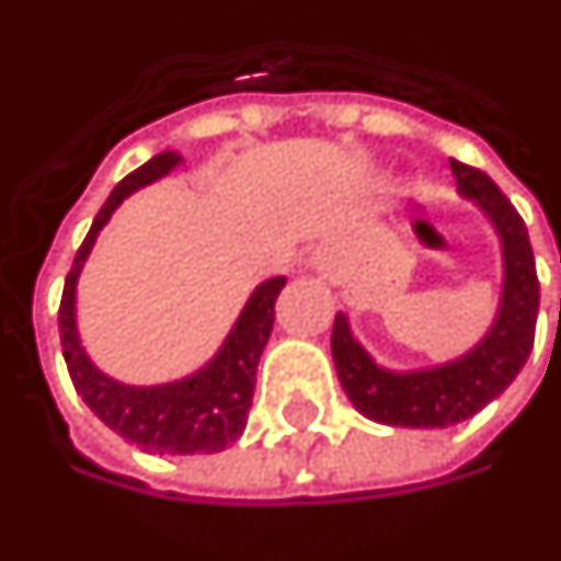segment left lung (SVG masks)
I'll list each match as a JSON object with an SVG mask.
<instances>
[{
    "label": "left lung",
    "mask_w": 561,
    "mask_h": 561,
    "mask_svg": "<svg viewBox=\"0 0 561 561\" xmlns=\"http://www.w3.org/2000/svg\"><path fill=\"white\" fill-rule=\"evenodd\" d=\"M449 167L458 191L480 203L501 237L504 291L499 319L483 343L465 358L431 370L391 374L370 362V355L348 334L346 319L336 316L331 334L336 376L355 410L382 425L446 428L461 419H471L511 386L535 346L540 285L526 221L483 170L458 160Z\"/></svg>",
    "instance_id": "obj_1"
}]
</instances>
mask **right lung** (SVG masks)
Returning <instances> with one entry per match:
<instances>
[{
  "instance_id": "1",
  "label": "right lung",
  "mask_w": 561,
  "mask_h": 561,
  "mask_svg": "<svg viewBox=\"0 0 561 561\" xmlns=\"http://www.w3.org/2000/svg\"><path fill=\"white\" fill-rule=\"evenodd\" d=\"M179 160H182L179 154L163 151L117 182L78 249L60 300L62 358H66L76 391L108 428L127 437L130 444L142 446L145 453H158V456L221 453L245 431L249 407L254 398L257 362H261V352L267 346L270 331H273L276 297L285 288L282 276L257 285L221 352L199 374L170 382V386H151V389L121 386L88 362L76 334V282L81 264L90 254V245L96 240L100 227L112 218L121 199L133 194L136 187L167 175Z\"/></svg>"
}]
</instances>
